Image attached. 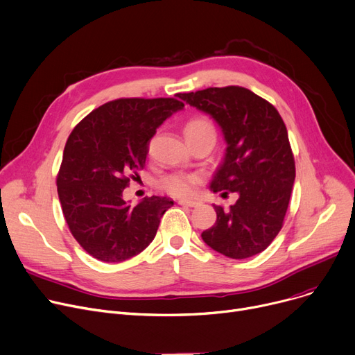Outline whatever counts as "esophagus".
I'll use <instances>...</instances> for the list:
<instances>
[{
    "mask_svg": "<svg viewBox=\"0 0 355 355\" xmlns=\"http://www.w3.org/2000/svg\"><path fill=\"white\" fill-rule=\"evenodd\" d=\"M178 204H180V205H187V207H196V205H198L200 202H198V201H194V200H178Z\"/></svg>",
    "mask_w": 355,
    "mask_h": 355,
    "instance_id": "esophagus-1",
    "label": "esophagus"
}]
</instances>
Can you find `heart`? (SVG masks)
I'll list each match as a JSON object with an SVG mask.
<instances>
[{"label": "heart", "mask_w": 355, "mask_h": 355, "mask_svg": "<svg viewBox=\"0 0 355 355\" xmlns=\"http://www.w3.org/2000/svg\"><path fill=\"white\" fill-rule=\"evenodd\" d=\"M187 139H194L201 137H216V128L209 120L204 116L191 118L184 127ZM201 181V175L197 173H170L164 175L158 185L161 190L175 197H187L194 190V187Z\"/></svg>", "instance_id": "1"}]
</instances>
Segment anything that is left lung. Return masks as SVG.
<instances>
[{"mask_svg":"<svg viewBox=\"0 0 355 355\" xmlns=\"http://www.w3.org/2000/svg\"><path fill=\"white\" fill-rule=\"evenodd\" d=\"M178 97L209 114L224 132L227 151L211 190L239 194L230 209L214 205L217 221L201 234L204 243L234 259L259 254L282 228L295 178L284 121L272 104L239 85Z\"/></svg>","mask_w":355,"mask_h":355,"instance_id":"obj_1","label":"left lung"}]
</instances>
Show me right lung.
I'll return each instance as SVG.
<instances>
[{
  "mask_svg": "<svg viewBox=\"0 0 355 355\" xmlns=\"http://www.w3.org/2000/svg\"><path fill=\"white\" fill-rule=\"evenodd\" d=\"M182 107L177 98H118L71 131L57 175L58 197L71 234L94 258L121 263L154 240L174 201L153 196L130 205L123 191L146 167L157 128Z\"/></svg>",
  "mask_w": 355,
  "mask_h": 355,
  "instance_id": "obj_1",
  "label": "right lung"
}]
</instances>
